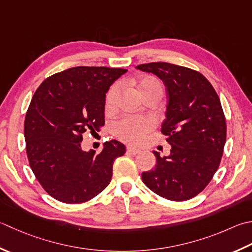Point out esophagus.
Returning a JSON list of instances; mask_svg holds the SVG:
<instances>
[{"mask_svg": "<svg viewBox=\"0 0 252 252\" xmlns=\"http://www.w3.org/2000/svg\"><path fill=\"white\" fill-rule=\"evenodd\" d=\"M126 152L129 153V154L135 155V154H137V153H140V150L134 149V147H132V146H127V147H126Z\"/></svg>", "mask_w": 252, "mask_h": 252, "instance_id": "obj_1", "label": "esophagus"}]
</instances>
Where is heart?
<instances>
[{
    "instance_id": "obj_1",
    "label": "heart",
    "mask_w": 252,
    "mask_h": 252,
    "mask_svg": "<svg viewBox=\"0 0 252 252\" xmlns=\"http://www.w3.org/2000/svg\"><path fill=\"white\" fill-rule=\"evenodd\" d=\"M135 86L143 98L154 94L161 96L162 94L161 84L154 76H143L139 78L135 81ZM118 95H119V86H112L106 96V108L108 110L115 108ZM154 126L155 121L152 118L126 117L116 123L113 126V133L117 137L126 143L140 144Z\"/></svg>"
}]
</instances>
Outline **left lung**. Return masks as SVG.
Returning a JSON list of instances; mask_svg holds the SVG:
<instances>
[{"instance_id":"1","label":"left lung","mask_w":252,"mask_h":252,"mask_svg":"<svg viewBox=\"0 0 252 252\" xmlns=\"http://www.w3.org/2000/svg\"><path fill=\"white\" fill-rule=\"evenodd\" d=\"M137 70L164 82L167 106L162 134L171 150L156 156L155 168L142 174L147 188L171 201L193 198L218 170L226 142V121L220 98L201 73L167 62L141 64Z\"/></svg>"}]
</instances>
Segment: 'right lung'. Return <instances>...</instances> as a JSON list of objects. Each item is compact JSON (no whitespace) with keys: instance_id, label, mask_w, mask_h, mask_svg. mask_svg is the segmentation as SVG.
I'll list each match as a JSON object with an SVG mask.
<instances>
[{"instance_id":"right-lung-1","label":"right lung","mask_w":252,"mask_h":252,"mask_svg":"<svg viewBox=\"0 0 252 252\" xmlns=\"http://www.w3.org/2000/svg\"><path fill=\"white\" fill-rule=\"evenodd\" d=\"M127 70L76 66L44 80L34 92L25 118L24 134L29 165L52 198L83 203L110 184L113 161L126 153L111 140L102 151L82 150L86 131L105 125L106 94Z\"/></svg>"}]
</instances>
